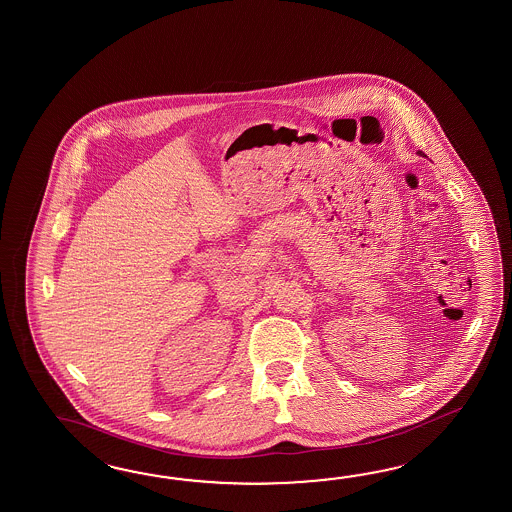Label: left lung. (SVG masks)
Segmentation results:
<instances>
[{"label":"left lung","instance_id":"8db88e82","mask_svg":"<svg viewBox=\"0 0 512 512\" xmlns=\"http://www.w3.org/2000/svg\"><path fill=\"white\" fill-rule=\"evenodd\" d=\"M419 154H421V152H419Z\"/></svg>","mask_w":512,"mask_h":512}]
</instances>
